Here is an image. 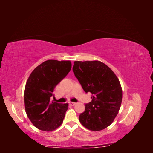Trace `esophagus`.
Segmentation results:
<instances>
[{"label":"esophagus","mask_w":153,"mask_h":153,"mask_svg":"<svg viewBox=\"0 0 153 153\" xmlns=\"http://www.w3.org/2000/svg\"><path fill=\"white\" fill-rule=\"evenodd\" d=\"M69 104L70 105H71V106H74V105H75V104H76V103H75V102H69Z\"/></svg>","instance_id":"obj_1"}]
</instances>
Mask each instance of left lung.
Segmentation results:
<instances>
[{
	"mask_svg": "<svg viewBox=\"0 0 153 153\" xmlns=\"http://www.w3.org/2000/svg\"><path fill=\"white\" fill-rule=\"evenodd\" d=\"M73 71L92 101L79 115L80 123L91 131H101L113 123L121 107L122 87L116 75L99 61H75Z\"/></svg>",
	"mask_w": 153,
	"mask_h": 153,
	"instance_id": "8db88e82",
	"label": "left lung"
}]
</instances>
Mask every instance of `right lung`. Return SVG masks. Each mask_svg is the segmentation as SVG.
Wrapping results in <instances>:
<instances>
[{"mask_svg": "<svg viewBox=\"0 0 153 153\" xmlns=\"http://www.w3.org/2000/svg\"><path fill=\"white\" fill-rule=\"evenodd\" d=\"M71 68L70 61L48 60L30 73L24 90V106L27 117L40 130L51 131L63 122L68 104L50 101L55 87Z\"/></svg>", "mask_w": 153, "mask_h": 153, "instance_id": "1", "label": "right lung"}]
</instances>
